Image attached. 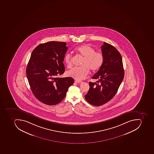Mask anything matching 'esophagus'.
Here are the masks:
<instances>
[{"label":"esophagus","mask_w":154,"mask_h":154,"mask_svg":"<svg viewBox=\"0 0 154 154\" xmlns=\"http://www.w3.org/2000/svg\"><path fill=\"white\" fill-rule=\"evenodd\" d=\"M75 82L78 83H81L82 82V81H79V80H75Z\"/></svg>","instance_id":"esophagus-1"}]
</instances>
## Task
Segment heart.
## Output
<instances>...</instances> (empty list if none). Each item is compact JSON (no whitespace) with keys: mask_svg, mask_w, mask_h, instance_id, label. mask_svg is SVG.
I'll list each match as a JSON object with an SVG mask.
<instances>
[{"mask_svg":"<svg viewBox=\"0 0 154 154\" xmlns=\"http://www.w3.org/2000/svg\"><path fill=\"white\" fill-rule=\"evenodd\" d=\"M95 51V49L87 44L76 48L75 52L83 58L82 66L69 70L67 72V76L77 80H82L89 74L90 69L93 72L98 70L103 63L104 56L102 52ZM64 60L68 68L72 67V56L70 54L65 55Z\"/></svg>","mask_w":154,"mask_h":154,"instance_id":"b5f03b06","label":"heart"}]
</instances>
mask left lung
<instances>
[{"label":"left lung","instance_id":"1","mask_svg":"<svg viewBox=\"0 0 154 154\" xmlns=\"http://www.w3.org/2000/svg\"><path fill=\"white\" fill-rule=\"evenodd\" d=\"M101 49L104 61L92 77L98 80V83L89 82L90 89L85 95L89 103L96 106L105 104L115 96L125 74L122 58L118 50L105 42Z\"/></svg>","mask_w":154,"mask_h":154}]
</instances>
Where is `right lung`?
I'll use <instances>...</instances> for the list:
<instances>
[{"label":"right lung","instance_id":"1","mask_svg":"<svg viewBox=\"0 0 154 154\" xmlns=\"http://www.w3.org/2000/svg\"><path fill=\"white\" fill-rule=\"evenodd\" d=\"M68 48L66 42L53 41L39 44L31 53L27 78L34 95L44 104L60 103L74 83L72 78L57 77L65 72L63 60Z\"/></svg>","mask_w":154,"mask_h":154}]
</instances>
